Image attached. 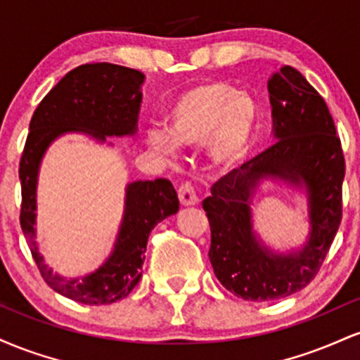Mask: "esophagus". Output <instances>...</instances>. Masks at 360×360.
<instances>
[{
    "label": "esophagus",
    "mask_w": 360,
    "mask_h": 360,
    "mask_svg": "<svg viewBox=\"0 0 360 360\" xmlns=\"http://www.w3.org/2000/svg\"><path fill=\"white\" fill-rule=\"evenodd\" d=\"M177 194H179V201L183 206H194L200 203V198L196 196V189L191 183L181 184Z\"/></svg>",
    "instance_id": "1"
}]
</instances>
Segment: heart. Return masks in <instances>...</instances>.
<instances>
[{
    "label": "heart",
    "mask_w": 360,
    "mask_h": 360,
    "mask_svg": "<svg viewBox=\"0 0 360 360\" xmlns=\"http://www.w3.org/2000/svg\"><path fill=\"white\" fill-rule=\"evenodd\" d=\"M254 98L225 81H208L177 98L169 113V134L152 130L148 143L157 154L172 157L176 146L205 147L218 166H233L247 155L257 127Z\"/></svg>",
    "instance_id": "obj_1"
}]
</instances>
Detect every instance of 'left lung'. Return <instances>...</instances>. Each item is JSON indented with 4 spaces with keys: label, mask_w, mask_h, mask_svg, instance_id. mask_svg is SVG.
I'll return each instance as SVG.
<instances>
[{
    "label": "left lung",
    "mask_w": 360,
    "mask_h": 360,
    "mask_svg": "<svg viewBox=\"0 0 360 360\" xmlns=\"http://www.w3.org/2000/svg\"><path fill=\"white\" fill-rule=\"evenodd\" d=\"M267 89L278 142L218 179L212 196L203 201L214 276L223 288L247 301L286 298L307 288L342 220L345 159L325 100L291 65L272 74ZM262 179L307 189L310 235L301 250L278 255L255 235L250 205Z\"/></svg>",
    "instance_id": "left-lung-1"
}]
</instances>
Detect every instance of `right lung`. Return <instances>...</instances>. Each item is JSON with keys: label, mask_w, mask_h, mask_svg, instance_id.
Listing matches in <instances>:
<instances>
[{"label": "right lung", "mask_w": 360, "mask_h": 360, "mask_svg": "<svg viewBox=\"0 0 360 360\" xmlns=\"http://www.w3.org/2000/svg\"><path fill=\"white\" fill-rule=\"evenodd\" d=\"M143 76L137 69L98 62L72 69L49 91L30 120L22 159V210L20 225L45 283L65 298L82 304H110L127 298L142 278L147 238L152 229L179 210L171 181H135L127 186L125 214L105 264L81 279L53 274L37 249V177L49 146L69 131H82L98 142L106 137L135 135L142 103Z\"/></svg>", "instance_id": "1"}]
</instances>
